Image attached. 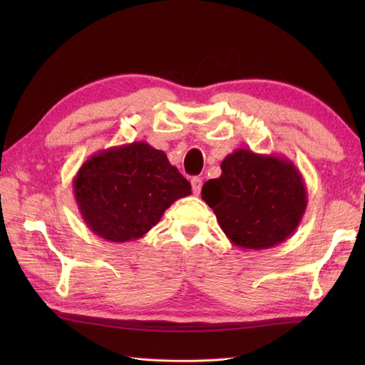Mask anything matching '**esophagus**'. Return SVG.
Segmentation results:
<instances>
[{"label": "esophagus", "mask_w": 365, "mask_h": 365, "mask_svg": "<svg viewBox=\"0 0 365 365\" xmlns=\"http://www.w3.org/2000/svg\"><path fill=\"white\" fill-rule=\"evenodd\" d=\"M191 188H192V192H195V195H199L200 188H202V178L192 177L191 178Z\"/></svg>", "instance_id": "34e87169"}]
</instances>
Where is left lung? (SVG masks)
I'll list each match as a JSON object with an SVG mask.
<instances>
[{"label": "left lung", "mask_w": 365, "mask_h": 365, "mask_svg": "<svg viewBox=\"0 0 365 365\" xmlns=\"http://www.w3.org/2000/svg\"><path fill=\"white\" fill-rule=\"evenodd\" d=\"M221 170L200 195L232 245L268 250L293 235L307 207L306 185L293 161L237 149L222 160Z\"/></svg>", "instance_id": "left-lung-1"}]
</instances>
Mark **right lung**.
Returning <instances> with one entry per match:
<instances>
[{
	"mask_svg": "<svg viewBox=\"0 0 365 365\" xmlns=\"http://www.w3.org/2000/svg\"><path fill=\"white\" fill-rule=\"evenodd\" d=\"M75 200L86 226L106 242L143 238L191 185L166 153L144 141L100 150L73 178Z\"/></svg>",
	"mask_w": 365,
	"mask_h": 365,
	"instance_id": "right-lung-1",
	"label": "right lung"
}]
</instances>
